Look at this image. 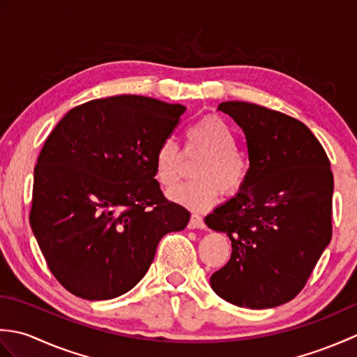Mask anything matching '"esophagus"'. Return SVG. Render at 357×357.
Segmentation results:
<instances>
[{
  "instance_id": "esophagus-1",
  "label": "esophagus",
  "mask_w": 357,
  "mask_h": 357,
  "mask_svg": "<svg viewBox=\"0 0 357 357\" xmlns=\"http://www.w3.org/2000/svg\"><path fill=\"white\" fill-rule=\"evenodd\" d=\"M188 229H192V230H195V229L204 230V229H206V224H204L202 216L193 213V215L190 216V222H188Z\"/></svg>"
}]
</instances>
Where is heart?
<instances>
[{
	"label": "heart",
	"mask_w": 357,
	"mask_h": 357,
	"mask_svg": "<svg viewBox=\"0 0 357 357\" xmlns=\"http://www.w3.org/2000/svg\"><path fill=\"white\" fill-rule=\"evenodd\" d=\"M188 151H199L196 162V179L179 185L169 198L192 210H206L219 201L222 188L234 193L244 185L248 174L247 158L236 149V138L229 124L218 116H207L185 130ZM155 176L164 188H172L179 181L181 155L176 142L165 138L159 144L155 156Z\"/></svg>",
	"instance_id": "b5f03b06"
}]
</instances>
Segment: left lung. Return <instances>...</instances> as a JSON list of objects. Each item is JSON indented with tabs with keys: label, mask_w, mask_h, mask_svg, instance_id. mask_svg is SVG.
Instances as JSON below:
<instances>
[{
	"label": "left lung",
	"mask_w": 357,
	"mask_h": 357,
	"mask_svg": "<svg viewBox=\"0 0 357 357\" xmlns=\"http://www.w3.org/2000/svg\"><path fill=\"white\" fill-rule=\"evenodd\" d=\"M247 139L248 174L239 192L206 218L231 241L213 273V291L261 310L291 301L331 241L333 173L321 142L301 121L244 101L218 105Z\"/></svg>",
	"instance_id": "obj_1"
}]
</instances>
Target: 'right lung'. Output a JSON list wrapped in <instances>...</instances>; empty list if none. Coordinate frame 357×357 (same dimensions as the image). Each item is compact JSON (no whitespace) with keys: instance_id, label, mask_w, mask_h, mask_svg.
Listing matches in <instances>:
<instances>
[{"instance_id":"obj_1","label":"right lung","mask_w":357,"mask_h":357,"mask_svg":"<svg viewBox=\"0 0 357 357\" xmlns=\"http://www.w3.org/2000/svg\"><path fill=\"white\" fill-rule=\"evenodd\" d=\"M184 112L147 96H110L69 110L45 139L30 227L66 290L118 298L146 275L164 234L187 227L190 213L164 198L153 164Z\"/></svg>"}]
</instances>
